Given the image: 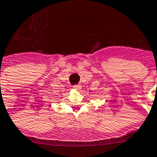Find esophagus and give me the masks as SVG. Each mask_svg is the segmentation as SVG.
<instances>
[{
	"label": "esophagus",
	"mask_w": 157,
	"mask_h": 157,
	"mask_svg": "<svg viewBox=\"0 0 157 157\" xmlns=\"http://www.w3.org/2000/svg\"><path fill=\"white\" fill-rule=\"evenodd\" d=\"M72 88L75 90H80L81 88V85H74L72 86Z\"/></svg>",
	"instance_id": "1"
}]
</instances>
